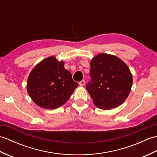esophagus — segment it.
Segmentation results:
<instances>
[{
    "instance_id": "esophagus-1",
    "label": "esophagus",
    "mask_w": 157,
    "mask_h": 157,
    "mask_svg": "<svg viewBox=\"0 0 157 157\" xmlns=\"http://www.w3.org/2000/svg\"><path fill=\"white\" fill-rule=\"evenodd\" d=\"M79 86H84V85L85 84V81H84V80H82V81H80V82H79Z\"/></svg>"
}]
</instances>
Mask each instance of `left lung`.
<instances>
[{
	"label": "left lung",
	"instance_id": "8db88e82",
	"mask_svg": "<svg viewBox=\"0 0 157 157\" xmlns=\"http://www.w3.org/2000/svg\"><path fill=\"white\" fill-rule=\"evenodd\" d=\"M90 77L86 84L94 104L109 110L125 101L132 86V75L128 67L117 56L100 54L90 63Z\"/></svg>",
	"mask_w": 157,
	"mask_h": 157
}]
</instances>
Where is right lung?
Here are the masks:
<instances>
[{"label":"right lung","instance_id":"add662e5","mask_svg":"<svg viewBox=\"0 0 157 157\" xmlns=\"http://www.w3.org/2000/svg\"><path fill=\"white\" fill-rule=\"evenodd\" d=\"M78 84L64 63L54 56L43 60L31 71L27 82L29 95L42 108L54 109L68 101Z\"/></svg>","mask_w":157,"mask_h":157}]
</instances>
